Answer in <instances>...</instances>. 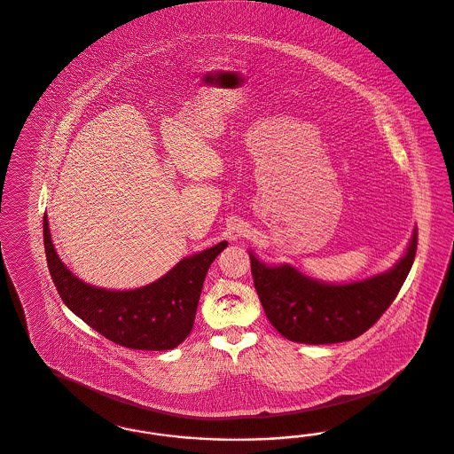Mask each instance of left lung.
<instances>
[{
	"label": "left lung",
	"mask_w": 454,
	"mask_h": 454,
	"mask_svg": "<svg viewBox=\"0 0 454 454\" xmlns=\"http://www.w3.org/2000/svg\"><path fill=\"white\" fill-rule=\"evenodd\" d=\"M416 248L418 228L391 270L360 282H318L292 265H265L250 251L251 273L268 320L285 339L337 344L362 335L389 309L406 282Z\"/></svg>",
	"instance_id": "obj_1"
}]
</instances>
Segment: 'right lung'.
<instances>
[{"mask_svg": "<svg viewBox=\"0 0 454 454\" xmlns=\"http://www.w3.org/2000/svg\"><path fill=\"white\" fill-rule=\"evenodd\" d=\"M43 241L48 270L63 303L85 324L115 344L134 350H169L188 337L194 325L207 268L228 247L183 258L156 282L136 290H106L79 280L59 258L51 243L47 215Z\"/></svg>", "mask_w": 454, "mask_h": 454, "instance_id": "obj_1", "label": "right lung"}]
</instances>
